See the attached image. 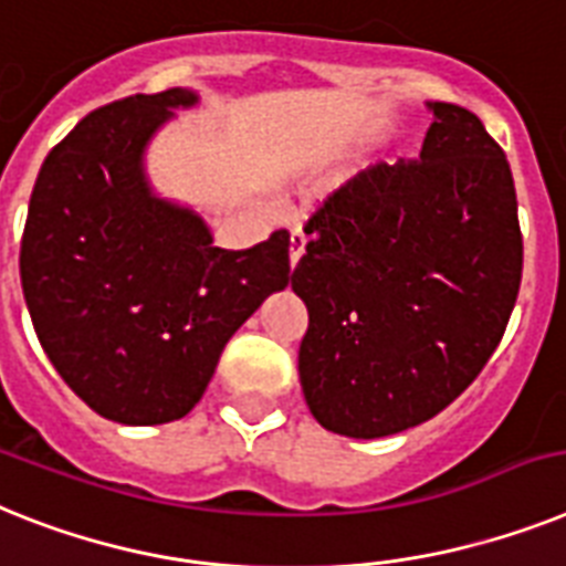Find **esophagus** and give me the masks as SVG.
<instances>
[{"label": "esophagus", "mask_w": 566, "mask_h": 566, "mask_svg": "<svg viewBox=\"0 0 566 566\" xmlns=\"http://www.w3.org/2000/svg\"><path fill=\"white\" fill-rule=\"evenodd\" d=\"M305 247H307V235L302 230H296L291 235V264L293 268H296L298 264V259H302V255H305Z\"/></svg>", "instance_id": "esophagus-1"}]
</instances>
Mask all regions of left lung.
Returning a JSON list of instances; mask_svg holds the SVG:
<instances>
[{"mask_svg": "<svg viewBox=\"0 0 566 566\" xmlns=\"http://www.w3.org/2000/svg\"><path fill=\"white\" fill-rule=\"evenodd\" d=\"M420 158L327 195L291 287L307 307L298 379L327 431L431 420L474 382L515 307L524 239L510 160L478 114L429 103Z\"/></svg>", "mask_w": 566, "mask_h": 566, "instance_id": "8db88e82", "label": "left lung"}]
</instances>
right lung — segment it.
Instances as JSON below:
<instances>
[{
    "instance_id": "add662e5",
    "label": "right lung",
    "mask_w": 566,
    "mask_h": 566,
    "mask_svg": "<svg viewBox=\"0 0 566 566\" xmlns=\"http://www.w3.org/2000/svg\"><path fill=\"white\" fill-rule=\"evenodd\" d=\"M187 88L94 108L49 151L28 207L19 275L56 374L99 417L158 426L189 415L221 350L291 282V235L212 247L201 216L151 192L149 137Z\"/></svg>"
}]
</instances>
